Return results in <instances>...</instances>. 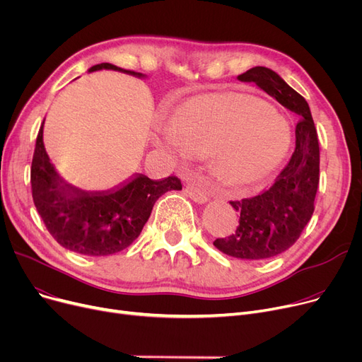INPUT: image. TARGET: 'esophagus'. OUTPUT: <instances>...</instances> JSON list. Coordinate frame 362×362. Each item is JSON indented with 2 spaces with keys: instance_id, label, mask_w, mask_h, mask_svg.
<instances>
[{
  "instance_id": "1",
  "label": "esophagus",
  "mask_w": 362,
  "mask_h": 362,
  "mask_svg": "<svg viewBox=\"0 0 362 362\" xmlns=\"http://www.w3.org/2000/svg\"><path fill=\"white\" fill-rule=\"evenodd\" d=\"M185 192H186V195L191 198V199H194L195 202H199V204H204V202H206V194L202 191L201 187H198V186H195V185H187L186 187H185Z\"/></svg>"
}]
</instances>
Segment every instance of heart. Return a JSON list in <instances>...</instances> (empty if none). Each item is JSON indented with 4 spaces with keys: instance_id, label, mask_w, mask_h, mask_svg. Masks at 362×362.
Listing matches in <instances>:
<instances>
[{
    "instance_id": "obj_1",
    "label": "heart",
    "mask_w": 362,
    "mask_h": 362,
    "mask_svg": "<svg viewBox=\"0 0 362 362\" xmlns=\"http://www.w3.org/2000/svg\"><path fill=\"white\" fill-rule=\"evenodd\" d=\"M291 142L288 123L255 97L233 92L208 93L186 101L157 136L171 157L214 156L217 173L230 183L267 176Z\"/></svg>"
}]
</instances>
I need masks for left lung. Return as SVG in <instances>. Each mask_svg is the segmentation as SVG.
Masks as SVG:
<instances>
[{
  "label": "left lung",
  "instance_id": "left-lung-1",
  "mask_svg": "<svg viewBox=\"0 0 362 362\" xmlns=\"http://www.w3.org/2000/svg\"><path fill=\"white\" fill-rule=\"evenodd\" d=\"M238 81L255 83L283 107L302 116L295 129V151L286 167L258 195L230 201L240 214L238 229L214 240L216 248L226 255L265 259L289 250L313 217L320 183V145L308 103L276 71L257 66L239 74Z\"/></svg>",
  "mask_w": 362,
  "mask_h": 362
}]
</instances>
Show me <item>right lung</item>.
I'll return each instance as SVG.
<instances>
[{
  "label": "right lung",
  "mask_w": 362,
  "mask_h": 362,
  "mask_svg": "<svg viewBox=\"0 0 362 362\" xmlns=\"http://www.w3.org/2000/svg\"><path fill=\"white\" fill-rule=\"evenodd\" d=\"M101 69L142 76L110 63L93 66L89 71ZM42 132L44 123L37 132L30 167L32 198L51 236L69 251L105 257L126 250L141 235L156 201L167 191L182 189L176 176L151 180L139 175L117 191H78L57 175L44 146Z\"/></svg>",
  "instance_id": "add662e5"
}]
</instances>
